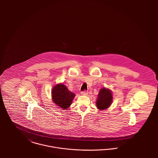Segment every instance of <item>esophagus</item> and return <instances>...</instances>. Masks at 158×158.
<instances>
[{"label":"esophagus","instance_id":"esophagus-1","mask_svg":"<svg viewBox=\"0 0 158 158\" xmlns=\"http://www.w3.org/2000/svg\"><path fill=\"white\" fill-rule=\"evenodd\" d=\"M88 92H86V90H84V91H81V94L83 95H88Z\"/></svg>","mask_w":158,"mask_h":158}]
</instances>
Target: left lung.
Masks as SVG:
<instances>
[{
	"mask_svg": "<svg viewBox=\"0 0 158 158\" xmlns=\"http://www.w3.org/2000/svg\"><path fill=\"white\" fill-rule=\"evenodd\" d=\"M113 95L111 91L103 88L100 90L98 95V98L96 102L97 107L100 110H104L111 105Z\"/></svg>",
	"mask_w": 158,
	"mask_h": 158,
	"instance_id": "obj_1",
	"label": "left lung"
}]
</instances>
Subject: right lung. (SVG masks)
Returning a JSON list of instances; mask_svg holds the SVG:
<instances>
[{
    "mask_svg": "<svg viewBox=\"0 0 158 158\" xmlns=\"http://www.w3.org/2000/svg\"><path fill=\"white\" fill-rule=\"evenodd\" d=\"M52 94L53 102L63 110H66L70 106L75 95L63 84L56 85L52 89Z\"/></svg>",
    "mask_w": 158,
    "mask_h": 158,
    "instance_id": "1",
    "label": "right lung"
}]
</instances>
